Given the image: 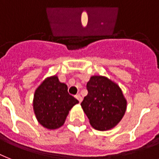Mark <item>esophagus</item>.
I'll list each match as a JSON object with an SVG mask.
<instances>
[{"mask_svg": "<svg viewBox=\"0 0 159 159\" xmlns=\"http://www.w3.org/2000/svg\"><path fill=\"white\" fill-rule=\"evenodd\" d=\"M75 97H76V98H77V99L78 100V102H82V97H81L80 95H76V96H75Z\"/></svg>", "mask_w": 159, "mask_h": 159, "instance_id": "1", "label": "esophagus"}]
</instances>
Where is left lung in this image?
<instances>
[{"label": "left lung", "instance_id": "8db88e82", "mask_svg": "<svg viewBox=\"0 0 159 159\" xmlns=\"http://www.w3.org/2000/svg\"><path fill=\"white\" fill-rule=\"evenodd\" d=\"M88 94L81 103L91 125L105 131L117 125L125 113L127 102L120 87L103 76H92L87 84Z\"/></svg>", "mask_w": 159, "mask_h": 159}]
</instances>
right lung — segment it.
Returning <instances> with one entry per match:
<instances>
[{"mask_svg":"<svg viewBox=\"0 0 159 159\" xmlns=\"http://www.w3.org/2000/svg\"><path fill=\"white\" fill-rule=\"evenodd\" d=\"M67 92V86L57 76L47 77L35 90L33 107L37 120L48 129H56L64 124L69 111L78 103Z\"/></svg>","mask_w":159,"mask_h":159,"instance_id":"right-lung-1","label":"right lung"}]
</instances>
